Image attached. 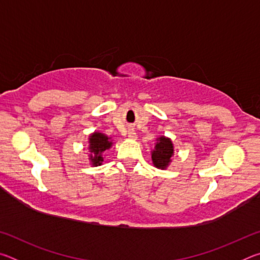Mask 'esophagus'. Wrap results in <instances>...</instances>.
Returning a JSON list of instances; mask_svg holds the SVG:
<instances>
[{"label":"esophagus","mask_w":260,"mask_h":260,"mask_svg":"<svg viewBox=\"0 0 260 260\" xmlns=\"http://www.w3.org/2000/svg\"><path fill=\"white\" fill-rule=\"evenodd\" d=\"M128 138L129 139H135L136 138V133L134 132V129H129L128 131Z\"/></svg>","instance_id":"obj_1"}]
</instances>
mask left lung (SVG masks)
<instances>
[{
  "instance_id": "1",
  "label": "left lung",
  "mask_w": 260,
  "mask_h": 260,
  "mask_svg": "<svg viewBox=\"0 0 260 260\" xmlns=\"http://www.w3.org/2000/svg\"><path fill=\"white\" fill-rule=\"evenodd\" d=\"M174 153L173 143L169 138L160 136L157 139V143L151 152V159L153 165L157 169L165 170L170 162L172 161V156Z\"/></svg>"
}]
</instances>
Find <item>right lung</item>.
<instances>
[{"label": "right lung", "instance_id": "obj_1", "mask_svg": "<svg viewBox=\"0 0 260 260\" xmlns=\"http://www.w3.org/2000/svg\"><path fill=\"white\" fill-rule=\"evenodd\" d=\"M111 146L112 142L105 134L99 133V132H95V133L91 134L89 136V147H88L90 152V164L93 166L102 165L103 152L111 148Z\"/></svg>", "mask_w": 260, "mask_h": 260}]
</instances>
